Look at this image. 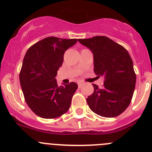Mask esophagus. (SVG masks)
Masks as SVG:
<instances>
[{
    "label": "esophagus",
    "instance_id": "esophagus-1",
    "mask_svg": "<svg viewBox=\"0 0 152 152\" xmlns=\"http://www.w3.org/2000/svg\"><path fill=\"white\" fill-rule=\"evenodd\" d=\"M82 82H78V87H79V88H80V87H82Z\"/></svg>",
    "mask_w": 152,
    "mask_h": 152
}]
</instances>
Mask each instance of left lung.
Returning a JSON list of instances; mask_svg holds the SVG:
<instances>
[{
    "label": "left lung",
    "mask_w": 152,
    "mask_h": 152,
    "mask_svg": "<svg viewBox=\"0 0 152 152\" xmlns=\"http://www.w3.org/2000/svg\"><path fill=\"white\" fill-rule=\"evenodd\" d=\"M92 50L94 73L104 76V85L93 84L94 91L87 103L96 114L105 118L118 116L129 107L136 83V74L129 53L125 48L104 36L79 39Z\"/></svg>",
    "instance_id": "8db88e82"
}]
</instances>
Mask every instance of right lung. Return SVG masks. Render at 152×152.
Here are the masks:
<instances>
[{"mask_svg": "<svg viewBox=\"0 0 152 152\" xmlns=\"http://www.w3.org/2000/svg\"><path fill=\"white\" fill-rule=\"evenodd\" d=\"M76 39L48 37L27 50L20 72V82L29 108L39 117L53 119L69 110L77 84L58 86L56 77L64 53Z\"/></svg>", "mask_w": 152, "mask_h": 152, "instance_id": "right-lung-1", "label": "right lung"}]
</instances>
